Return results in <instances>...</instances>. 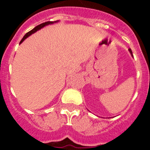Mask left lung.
I'll list each match as a JSON object with an SVG mask.
<instances>
[{
	"label": "left lung",
	"instance_id": "1",
	"mask_svg": "<svg viewBox=\"0 0 150 150\" xmlns=\"http://www.w3.org/2000/svg\"><path fill=\"white\" fill-rule=\"evenodd\" d=\"M128 50H129V52H130V54H131V55H132V57H133L132 51V50H131V49H128Z\"/></svg>",
	"mask_w": 150,
	"mask_h": 150
}]
</instances>
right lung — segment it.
Instances as JSON below:
<instances>
[{
  "label": "right lung",
  "instance_id": "obj_1",
  "mask_svg": "<svg viewBox=\"0 0 150 150\" xmlns=\"http://www.w3.org/2000/svg\"><path fill=\"white\" fill-rule=\"evenodd\" d=\"M59 22V21H55V22H44V23H42V24L39 25H37V26L35 27L33 29H32L31 31H29V33H27L25 34L24 36H23V38L22 39V40L20 41V44H21V43H22V42H23V41L25 40V39L28 38L29 36H31L32 34H33L34 33H36V31H38V30L41 29L42 28H43V27H45L46 25L54 24V23H57V22Z\"/></svg>",
  "mask_w": 150,
  "mask_h": 150
}]
</instances>
